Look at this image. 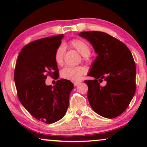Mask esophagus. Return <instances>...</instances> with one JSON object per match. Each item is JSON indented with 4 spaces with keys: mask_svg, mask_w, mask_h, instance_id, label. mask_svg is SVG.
I'll list each match as a JSON object with an SVG mask.
<instances>
[{
    "mask_svg": "<svg viewBox=\"0 0 147 147\" xmlns=\"http://www.w3.org/2000/svg\"><path fill=\"white\" fill-rule=\"evenodd\" d=\"M80 83H81V82H74V86H78V84H80Z\"/></svg>",
    "mask_w": 147,
    "mask_h": 147,
    "instance_id": "obj_1",
    "label": "esophagus"
}]
</instances>
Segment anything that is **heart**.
I'll return each mask as SVG.
<instances>
[{
  "mask_svg": "<svg viewBox=\"0 0 147 147\" xmlns=\"http://www.w3.org/2000/svg\"><path fill=\"white\" fill-rule=\"evenodd\" d=\"M69 45L74 49L77 50L82 55L84 56V60H88V56L91 53V49L87 42L82 39H75L69 42ZM65 53V47L63 45H60L56 49L54 53V59L56 63L61 65L63 63L64 55ZM86 72L85 67L82 66H66L61 71V76L64 79L77 81Z\"/></svg>",
  "mask_w": 147,
  "mask_h": 147,
  "instance_id": "heart-1",
  "label": "heart"
}]
</instances>
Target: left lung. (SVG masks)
<instances>
[{"mask_svg":"<svg viewBox=\"0 0 147 147\" xmlns=\"http://www.w3.org/2000/svg\"><path fill=\"white\" fill-rule=\"evenodd\" d=\"M85 38L98 54L84 82L88 87V98L94 112L114 118L125 111L136 91V65L129 49L119 40L100 31H84ZM104 80L106 85L99 84Z\"/></svg>","mask_w":147,"mask_h":147,"instance_id":"1","label":"left lung"}]
</instances>
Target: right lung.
Wrapping results in <instances>:
<instances>
[{"label":"right lung","instance_id":"right-lung-1","mask_svg":"<svg viewBox=\"0 0 147 147\" xmlns=\"http://www.w3.org/2000/svg\"><path fill=\"white\" fill-rule=\"evenodd\" d=\"M63 34L32 41L20 52L15 69V82L22 105L34 118L46 124L65 116L74 84L60 79L53 87L47 86V76L57 79L59 70L54 53Z\"/></svg>","mask_w":147,"mask_h":147}]
</instances>
